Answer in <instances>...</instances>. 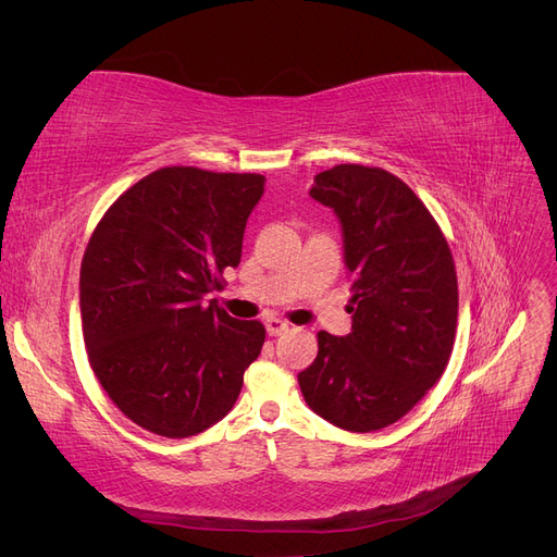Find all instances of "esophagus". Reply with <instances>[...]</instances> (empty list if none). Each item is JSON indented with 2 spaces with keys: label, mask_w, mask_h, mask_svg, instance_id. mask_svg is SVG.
I'll list each match as a JSON object with an SVG mask.
<instances>
[{
  "label": "esophagus",
  "mask_w": 557,
  "mask_h": 557,
  "mask_svg": "<svg viewBox=\"0 0 557 557\" xmlns=\"http://www.w3.org/2000/svg\"><path fill=\"white\" fill-rule=\"evenodd\" d=\"M264 325H267V332L269 334H272V336H278V334H283V332H288L290 330V325L288 323H285V320L283 318H267L264 320Z\"/></svg>",
  "instance_id": "obj_1"
}]
</instances>
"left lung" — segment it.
<instances>
[{
  "label": "left lung",
  "instance_id": "8db88e82",
  "mask_svg": "<svg viewBox=\"0 0 557 557\" xmlns=\"http://www.w3.org/2000/svg\"><path fill=\"white\" fill-rule=\"evenodd\" d=\"M309 195L344 230L352 327L318 332L297 381L309 409L348 432L397 423L442 379L458 327V276L442 227L381 166L336 164Z\"/></svg>",
  "mask_w": 557,
  "mask_h": 557
}]
</instances>
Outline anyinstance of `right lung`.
<instances>
[{"label": "right lung", "mask_w": 557, "mask_h": 557, "mask_svg": "<svg viewBox=\"0 0 557 557\" xmlns=\"http://www.w3.org/2000/svg\"><path fill=\"white\" fill-rule=\"evenodd\" d=\"M260 174L162 166L102 215L81 262L83 342L97 381L139 428L183 440L218 423L260 356V320L205 295L242 260Z\"/></svg>", "instance_id": "1"}]
</instances>
